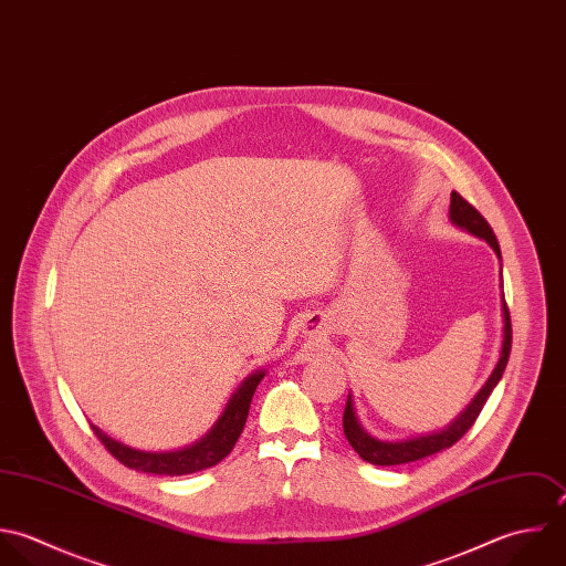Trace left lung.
Returning <instances> with one entry per match:
<instances>
[{
	"instance_id": "8db88e82",
	"label": "left lung",
	"mask_w": 566,
	"mask_h": 566,
	"mask_svg": "<svg viewBox=\"0 0 566 566\" xmlns=\"http://www.w3.org/2000/svg\"><path fill=\"white\" fill-rule=\"evenodd\" d=\"M450 219L457 226L465 228L468 232L485 239L494 248V252L501 256V248H499V241H496V234H494L492 226L457 190H452V195H450ZM503 318H505V327H503V349H501L499 365H496L494 374L485 381V386L479 390V395L472 399V403L452 421V426H448L441 432L426 434V437H415V439H406V441H379V439H374L371 434H367L363 430V426L358 423L356 412H354V403H352V395H349L347 406H345V415H343V430H345V437L352 443V448L365 461H369L374 465H401V463L419 461L423 457H430L434 452H441V450L454 446L474 426V421L481 415L488 397L492 395L494 386L499 384V379L503 377V371L507 367L510 352H512V321H510V310H507L505 296H503Z\"/></svg>"
}]
</instances>
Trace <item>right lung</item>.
I'll return each mask as SVG.
<instances>
[{
  "mask_svg": "<svg viewBox=\"0 0 566 566\" xmlns=\"http://www.w3.org/2000/svg\"><path fill=\"white\" fill-rule=\"evenodd\" d=\"M263 376L265 374L259 371L254 376L245 377V381L230 397V401H228L223 415L217 419L214 428L203 439H199L195 446L185 448V450L140 452V450H132V448L109 439L98 428H92V430L98 437V441L105 446V450L132 470L147 472V474H167V476L192 474V472L217 465L223 457L230 454V450L234 448V443H237V439H239V434L245 426L252 395H254V390H256V386H259Z\"/></svg>",
  "mask_w": 566,
  "mask_h": 566,
  "instance_id": "obj_1",
  "label": "right lung"
}]
</instances>
